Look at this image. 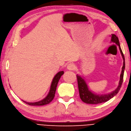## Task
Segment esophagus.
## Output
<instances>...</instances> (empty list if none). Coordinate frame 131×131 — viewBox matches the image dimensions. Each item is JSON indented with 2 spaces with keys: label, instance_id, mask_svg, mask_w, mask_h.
<instances>
[{
  "label": "esophagus",
  "instance_id": "34e87169",
  "mask_svg": "<svg viewBox=\"0 0 131 131\" xmlns=\"http://www.w3.org/2000/svg\"><path fill=\"white\" fill-rule=\"evenodd\" d=\"M67 68L69 70H74L76 68L75 65L72 63H70L68 64V66H67Z\"/></svg>",
  "mask_w": 131,
  "mask_h": 131
}]
</instances>
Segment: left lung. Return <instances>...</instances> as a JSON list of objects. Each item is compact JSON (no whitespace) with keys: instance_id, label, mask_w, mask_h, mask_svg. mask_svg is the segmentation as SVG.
Wrapping results in <instances>:
<instances>
[{"instance_id":"1","label":"left lung","mask_w":131,"mask_h":131,"mask_svg":"<svg viewBox=\"0 0 131 131\" xmlns=\"http://www.w3.org/2000/svg\"><path fill=\"white\" fill-rule=\"evenodd\" d=\"M111 42L116 43L117 45L118 46L119 49L120 50V52L121 53L122 58L123 60V67L122 68L121 73L120 75V80L119 82V84L117 88L115 90L108 94L105 95H97L95 93H93L89 89L88 86L85 81L84 79H83L81 76L77 75V79H78V88L79 91V94L80 99L83 102L88 104H99L101 103L107 102V101L110 100L114 96H116L117 93L118 92L119 90L121 88V86L123 82V75L124 71H125V56H124L122 51L121 48L119 45V42L118 38L117 36L115 34H112L111 35Z\"/></svg>"}]
</instances>
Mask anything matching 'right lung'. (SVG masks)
I'll return each mask as SVG.
<instances>
[{"mask_svg":"<svg viewBox=\"0 0 131 131\" xmlns=\"http://www.w3.org/2000/svg\"><path fill=\"white\" fill-rule=\"evenodd\" d=\"M63 73H64V72L63 71H60L56 73V75L54 76V78H53L52 80L48 95L46 96L45 98L42 99L41 101H40L36 102H28L22 100L23 101L30 106H43L47 105V104H49V103L51 102L55 97L56 87L57 85H58V82L60 78H61V76L63 74Z\"/></svg>","mask_w":131,"mask_h":131,"instance_id":"obj_1","label":"right lung"}]
</instances>
